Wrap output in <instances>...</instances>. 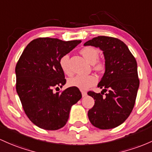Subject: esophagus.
I'll use <instances>...</instances> for the list:
<instances>
[{
    "mask_svg": "<svg viewBox=\"0 0 152 152\" xmlns=\"http://www.w3.org/2000/svg\"><path fill=\"white\" fill-rule=\"evenodd\" d=\"M81 91V94H82V96H86V95H87L86 91Z\"/></svg>",
    "mask_w": 152,
    "mask_h": 152,
    "instance_id": "1",
    "label": "esophagus"
}]
</instances>
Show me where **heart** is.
Returning a JSON list of instances; mask_svg holds the SVG:
<instances>
[{
  "label": "heart",
  "instance_id": "heart-1",
  "mask_svg": "<svg viewBox=\"0 0 152 152\" xmlns=\"http://www.w3.org/2000/svg\"><path fill=\"white\" fill-rule=\"evenodd\" d=\"M80 53L86 61L91 63H94V68L95 70L101 71L104 68V63L103 61H96L97 58H99V51L97 48L91 46L85 47L80 50ZM68 61H69V56L68 54H66L61 58L59 61V64L63 72L70 76L72 74V70L70 68ZM68 83L69 86L85 90L96 84L97 83V78L93 74L76 75V76L70 78L68 79Z\"/></svg>",
  "mask_w": 152,
  "mask_h": 152
}]
</instances>
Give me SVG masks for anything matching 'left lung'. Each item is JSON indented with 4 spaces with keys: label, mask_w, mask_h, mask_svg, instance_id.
Instances as JSON below:
<instances>
[{
    "label": "left lung",
    "mask_w": 152,
    "mask_h": 152,
    "mask_svg": "<svg viewBox=\"0 0 152 152\" xmlns=\"http://www.w3.org/2000/svg\"><path fill=\"white\" fill-rule=\"evenodd\" d=\"M87 45L99 48L105 59V72L97 86L102 91L87 93L95 99L88 117L96 128H114L127 119L136 102L139 87L137 63L127 45L117 38L98 36L84 43Z\"/></svg>",
    "instance_id": "obj_1"
}]
</instances>
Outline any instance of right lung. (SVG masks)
I'll return each mask as SVG.
<instances>
[{
  "mask_svg": "<svg viewBox=\"0 0 152 152\" xmlns=\"http://www.w3.org/2000/svg\"><path fill=\"white\" fill-rule=\"evenodd\" d=\"M81 42L37 38L27 45L16 63V91L26 115L39 128L49 131L63 128L71 106L82 96L74 86L62 92L53 91L66 83L60 59Z\"/></svg>",
  "mask_w": 152,
  "mask_h": 152,
  "instance_id": "right-lung-1",
  "label": "right lung"
}]
</instances>
